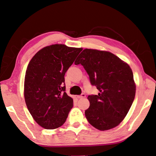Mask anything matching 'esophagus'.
I'll list each match as a JSON object with an SVG mask.
<instances>
[{"mask_svg": "<svg viewBox=\"0 0 156 156\" xmlns=\"http://www.w3.org/2000/svg\"><path fill=\"white\" fill-rule=\"evenodd\" d=\"M85 97H86L85 94L83 93V94H81V95H78V96H77V98H85Z\"/></svg>", "mask_w": 156, "mask_h": 156, "instance_id": "obj_1", "label": "esophagus"}]
</instances>
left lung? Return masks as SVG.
Wrapping results in <instances>:
<instances>
[{
	"label": "left lung",
	"instance_id": "left-lung-1",
	"mask_svg": "<svg viewBox=\"0 0 156 156\" xmlns=\"http://www.w3.org/2000/svg\"><path fill=\"white\" fill-rule=\"evenodd\" d=\"M81 64L92 85L99 91L89 95L90 106L85 114L88 122L104 131L119 125L134 101L136 83L128 64L107 51L85 49L75 62Z\"/></svg>",
	"mask_w": 156,
	"mask_h": 156
}]
</instances>
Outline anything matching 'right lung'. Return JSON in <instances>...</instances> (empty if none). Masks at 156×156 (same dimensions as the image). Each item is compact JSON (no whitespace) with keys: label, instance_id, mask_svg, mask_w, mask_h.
<instances>
[{"label":"right lung","instance_id":"right-lung-1","mask_svg":"<svg viewBox=\"0 0 156 156\" xmlns=\"http://www.w3.org/2000/svg\"><path fill=\"white\" fill-rule=\"evenodd\" d=\"M82 49L53 44L41 49L29 62L24 78L26 105L34 120L45 129L62 126L73 107L64 75Z\"/></svg>","mask_w":156,"mask_h":156}]
</instances>
